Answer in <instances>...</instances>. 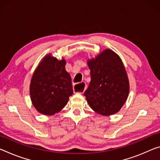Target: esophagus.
<instances>
[{
  "mask_svg": "<svg viewBox=\"0 0 160 160\" xmlns=\"http://www.w3.org/2000/svg\"><path fill=\"white\" fill-rule=\"evenodd\" d=\"M81 86H79V85H78V86H76V85L74 86V90L75 92H78V93H80V94H82L83 92H84V91L85 90V82H82L81 83Z\"/></svg>",
  "mask_w": 160,
  "mask_h": 160,
  "instance_id": "obj_1",
  "label": "esophagus"
}]
</instances>
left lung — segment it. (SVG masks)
I'll use <instances>...</instances> for the list:
<instances>
[{
	"mask_svg": "<svg viewBox=\"0 0 160 160\" xmlns=\"http://www.w3.org/2000/svg\"><path fill=\"white\" fill-rule=\"evenodd\" d=\"M91 80L84 92L90 108L102 115L118 112L128 98L130 85L120 58L111 50H105L88 62Z\"/></svg>",
	"mask_w": 160,
	"mask_h": 160,
	"instance_id": "obj_1",
	"label": "left lung"
}]
</instances>
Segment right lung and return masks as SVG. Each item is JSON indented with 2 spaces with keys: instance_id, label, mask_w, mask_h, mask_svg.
Wrapping results in <instances>:
<instances>
[{
  "instance_id": "1",
  "label": "right lung",
  "mask_w": 160,
  "mask_h": 160,
  "mask_svg": "<svg viewBox=\"0 0 160 160\" xmlns=\"http://www.w3.org/2000/svg\"><path fill=\"white\" fill-rule=\"evenodd\" d=\"M30 93L32 105L40 113L52 115L60 112L73 94L65 60L46 55L33 73Z\"/></svg>"
}]
</instances>
